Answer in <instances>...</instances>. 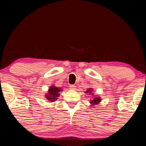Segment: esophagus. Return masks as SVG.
<instances>
[{"label": "esophagus", "instance_id": "esophagus-1", "mask_svg": "<svg viewBox=\"0 0 146 146\" xmlns=\"http://www.w3.org/2000/svg\"><path fill=\"white\" fill-rule=\"evenodd\" d=\"M75 88H76V86L72 84V85L70 86V90H74Z\"/></svg>", "mask_w": 146, "mask_h": 146}]
</instances>
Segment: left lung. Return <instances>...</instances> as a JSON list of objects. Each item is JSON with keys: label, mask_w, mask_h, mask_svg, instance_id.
<instances>
[{"label": "left lung", "mask_w": 146, "mask_h": 146, "mask_svg": "<svg viewBox=\"0 0 146 146\" xmlns=\"http://www.w3.org/2000/svg\"><path fill=\"white\" fill-rule=\"evenodd\" d=\"M93 90L92 89H88L87 91L86 92V93H89V94H92V91ZM93 95V94H92ZM101 99L100 98H94L93 100H92L91 102H90L92 104V105H95V104H98L100 102Z\"/></svg>", "instance_id": "left-lung-1"}]
</instances>
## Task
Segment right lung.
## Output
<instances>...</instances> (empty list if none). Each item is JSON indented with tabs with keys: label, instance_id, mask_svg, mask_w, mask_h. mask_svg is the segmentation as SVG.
Instances as JSON below:
<instances>
[{
	"label": "right lung",
	"instance_id": "1",
	"mask_svg": "<svg viewBox=\"0 0 146 146\" xmlns=\"http://www.w3.org/2000/svg\"><path fill=\"white\" fill-rule=\"evenodd\" d=\"M61 91V89L56 86H50L48 90V93H47V95L46 96V100L48 101H50V102H54L58 99V98L60 96L59 92Z\"/></svg>",
	"mask_w": 146,
	"mask_h": 146
}]
</instances>
